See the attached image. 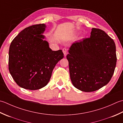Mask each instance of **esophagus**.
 <instances>
[{
	"label": "esophagus",
	"instance_id": "obj_1",
	"mask_svg": "<svg viewBox=\"0 0 123 123\" xmlns=\"http://www.w3.org/2000/svg\"><path fill=\"white\" fill-rule=\"evenodd\" d=\"M62 52H63L64 55V56L65 57V56H66V55H67V49L66 48L62 49Z\"/></svg>",
	"mask_w": 123,
	"mask_h": 123
}]
</instances>
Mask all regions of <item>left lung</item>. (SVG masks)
Wrapping results in <instances>:
<instances>
[{
    "label": "left lung",
    "mask_w": 123,
    "mask_h": 123,
    "mask_svg": "<svg viewBox=\"0 0 123 123\" xmlns=\"http://www.w3.org/2000/svg\"><path fill=\"white\" fill-rule=\"evenodd\" d=\"M66 58L73 86L93 92L111 81L116 65V45L103 30L92 28L90 37L72 44Z\"/></svg>",
    "instance_id": "obj_1"
}]
</instances>
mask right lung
Wrapping results in <instances>:
<instances>
[{"label":"right lung","instance_id":"add662e5","mask_svg":"<svg viewBox=\"0 0 123 123\" xmlns=\"http://www.w3.org/2000/svg\"><path fill=\"white\" fill-rule=\"evenodd\" d=\"M44 24L26 27L15 37L9 49L8 69L17 84L36 90L45 86L54 67L64 58L62 50L52 51L43 40Z\"/></svg>","mask_w":123,"mask_h":123}]
</instances>
